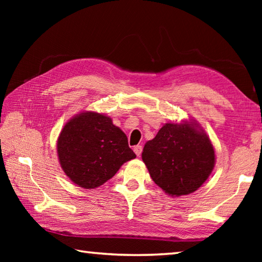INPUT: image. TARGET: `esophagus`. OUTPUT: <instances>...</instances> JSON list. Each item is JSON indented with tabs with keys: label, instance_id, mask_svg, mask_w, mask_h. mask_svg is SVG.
<instances>
[{
	"label": "esophagus",
	"instance_id": "obj_1",
	"mask_svg": "<svg viewBox=\"0 0 262 262\" xmlns=\"http://www.w3.org/2000/svg\"><path fill=\"white\" fill-rule=\"evenodd\" d=\"M142 151H143V147L141 145H137V146L134 147V152H135L137 157H140V155L142 154Z\"/></svg>",
	"mask_w": 262,
	"mask_h": 262
}]
</instances>
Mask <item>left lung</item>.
<instances>
[{
  "label": "left lung",
  "mask_w": 262,
  "mask_h": 262,
  "mask_svg": "<svg viewBox=\"0 0 262 262\" xmlns=\"http://www.w3.org/2000/svg\"><path fill=\"white\" fill-rule=\"evenodd\" d=\"M153 181L165 193L179 197L196 191L215 165V151L197 122L165 124L142 153Z\"/></svg>",
  "instance_id": "1"
}]
</instances>
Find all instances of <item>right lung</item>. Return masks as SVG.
<instances>
[{"label":"right lung","instance_id":"obj_1","mask_svg":"<svg viewBox=\"0 0 262 262\" xmlns=\"http://www.w3.org/2000/svg\"><path fill=\"white\" fill-rule=\"evenodd\" d=\"M57 155L65 174L84 189L103 185L136 158L125 133L110 117L93 111H83L66 122L57 140Z\"/></svg>","mask_w":262,"mask_h":262}]
</instances>
